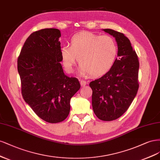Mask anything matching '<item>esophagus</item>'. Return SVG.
<instances>
[{
  "instance_id": "1",
  "label": "esophagus",
  "mask_w": 160,
  "mask_h": 160,
  "mask_svg": "<svg viewBox=\"0 0 160 160\" xmlns=\"http://www.w3.org/2000/svg\"><path fill=\"white\" fill-rule=\"evenodd\" d=\"M80 85L82 87H84L86 85V82L84 80H81L80 81Z\"/></svg>"
}]
</instances>
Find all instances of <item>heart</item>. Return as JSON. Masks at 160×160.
I'll use <instances>...</instances> for the list:
<instances>
[{
  "label": "heart",
  "instance_id": "heart-1",
  "mask_svg": "<svg viewBox=\"0 0 160 160\" xmlns=\"http://www.w3.org/2000/svg\"><path fill=\"white\" fill-rule=\"evenodd\" d=\"M118 47L114 38L84 32L72 36L70 46L64 45L60 50L62 63L68 72L74 71L78 58L81 76L100 77L107 74L114 66Z\"/></svg>",
  "mask_w": 160,
  "mask_h": 160
}]
</instances>
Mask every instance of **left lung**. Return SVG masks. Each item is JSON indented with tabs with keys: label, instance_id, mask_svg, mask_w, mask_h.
Instances as JSON below:
<instances>
[{
	"label": "left lung",
	"instance_id": "1",
	"mask_svg": "<svg viewBox=\"0 0 160 160\" xmlns=\"http://www.w3.org/2000/svg\"><path fill=\"white\" fill-rule=\"evenodd\" d=\"M102 30L115 38L118 58L107 74L90 83L92 104L100 120L112 121L124 114L137 94L139 61L124 34L109 28Z\"/></svg>",
	"mask_w": 160,
	"mask_h": 160
}]
</instances>
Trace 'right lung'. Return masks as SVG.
<instances>
[{
    "label": "right lung",
    "instance_id": "1",
    "mask_svg": "<svg viewBox=\"0 0 160 160\" xmlns=\"http://www.w3.org/2000/svg\"><path fill=\"white\" fill-rule=\"evenodd\" d=\"M60 37L57 28L34 32L17 62L24 101L41 119L52 123L68 116L71 98L80 88L78 79L67 76L60 63Z\"/></svg>",
    "mask_w": 160,
    "mask_h": 160
}]
</instances>
